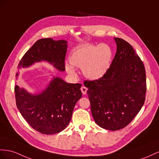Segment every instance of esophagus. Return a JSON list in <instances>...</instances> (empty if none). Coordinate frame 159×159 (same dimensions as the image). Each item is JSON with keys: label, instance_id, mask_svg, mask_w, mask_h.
<instances>
[{"label": "esophagus", "instance_id": "1", "mask_svg": "<svg viewBox=\"0 0 159 159\" xmlns=\"http://www.w3.org/2000/svg\"><path fill=\"white\" fill-rule=\"evenodd\" d=\"M81 89V91H82V93L83 95H85L87 93V88L85 87L84 86H83L82 87L80 88Z\"/></svg>", "mask_w": 159, "mask_h": 159}]
</instances>
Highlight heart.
Instances as JSON below:
<instances>
[{
  "mask_svg": "<svg viewBox=\"0 0 159 159\" xmlns=\"http://www.w3.org/2000/svg\"><path fill=\"white\" fill-rule=\"evenodd\" d=\"M112 52L106 44L99 46L86 44L75 49L69 57L70 64H66L65 68L71 76H76L75 68H82L83 75L91 80L101 78L109 66Z\"/></svg>",
  "mask_w": 159,
  "mask_h": 159,
  "instance_id": "heart-1",
  "label": "heart"
}]
</instances>
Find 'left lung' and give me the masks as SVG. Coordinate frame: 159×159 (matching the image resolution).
<instances>
[{
	"label": "left lung",
	"mask_w": 159,
	"mask_h": 159,
	"mask_svg": "<svg viewBox=\"0 0 159 159\" xmlns=\"http://www.w3.org/2000/svg\"><path fill=\"white\" fill-rule=\"evenodd\" d=\"M116 54L105 74L94 80H84L96 124L108 130L125 128L144 105L146 93L144 64L124 39L115 38Z\"/></svg>",
	"instance_id": "8db88e82"
}]
</instances>
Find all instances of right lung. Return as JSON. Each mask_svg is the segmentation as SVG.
I'll list each match as a JSON object with an SVG mask.
<instances>
[{
	"label": "right lung",
	"instance_id": "right-lung-1",
	"mask_svg": "<svg viewBox=\"0 0 159 159\" xmlns=\"http://www.w3.org/2000/svg\"><path fill=\"white\" fill-rule=\"evenodd\" d=\"M67 46L65 40L39 39L24 54L18 67H28L45 60L58 70L64 71ZM81 86L80 83H67L56 76L42 93L32 95L15 85L16 105L31 128L43 134H54L62 131L70 123L73 109L82 97Z\"/></svg>",
	"mask_w": 159,
	"mask_h": 159
}]
</instances>
